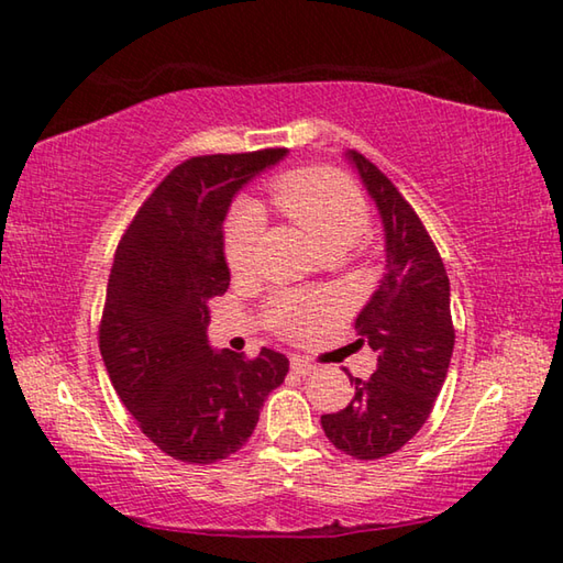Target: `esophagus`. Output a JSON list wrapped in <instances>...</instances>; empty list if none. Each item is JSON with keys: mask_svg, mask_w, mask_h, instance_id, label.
<instances>
[{"mask_svg": "<svg viewBox=\"0 0 563 563\" xmlns=\"http://www.w3.org/2000/svg\"><path fill=\"white\" fill-rule=\"evenodd\" d=\"M290 367H292V373L300 375V377H308V375L318 373V365H312V362L305 360V357H292Z\"/></svg>", "mask_w": 563, "mask_h": 563, "instance_id": "1", "label": "esophagus"}]
</instances>
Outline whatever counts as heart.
I'll return each mask as SVG.
<instances>
[{
    "mask_svg": "<svg viewBox=\"0 0 563 563\" xmlns=\"http://www.w3.org/2000/svg\"><path fill=\"white\" fill-rule=\"evenodd\" d=\"M271 201L295 225H300L322 253H340L360 241L367 231L369 213L357 186L330 168L285 170L271 184ZM261 235V213L251 203L233 208L223 228V258L228 271L243 275L255 261V243ZM325 298L302 292L275 295L268 318L275 330L288 338H302L328 316Z\"/></svg>",
    "mask_w": 563,
    "mask_h": 563,
    "instance_id": "heart-1",
    "label": "heart"
}]
</instances>
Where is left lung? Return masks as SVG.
<instances>
[{
  "instance_id": "1",
  "label": "left lung",
  "mask_w": 563,
  "mask_h": 563,
  "mask_svg": "<svg viewBox=\"0 0 563 563\" xmlns=\"http://www.w3.org/2000/svg\"><path fill=\"white\" fill-rule=\"evenodd\" d=\"M383 218L385 278L355 320L377 355L367 379L350 377L355 397L322 415L328 440L355 460H383L412 440L430 417L454 350L450 278L415 208L360 151H347Z\"/></svg>"
}]
</instances>
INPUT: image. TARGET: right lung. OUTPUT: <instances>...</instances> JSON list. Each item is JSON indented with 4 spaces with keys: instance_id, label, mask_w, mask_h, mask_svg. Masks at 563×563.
<instances>
[{
    "instance_id": "add662e5",
    "label": "right lung",
    "mask_w": 563,
    "mask_h": 563,
    "mask_svg": "<svg viewBox=\"0 0 563 563\" xmlns=\"http://www.w3.org/2000/svg\"><path fill=\"white\" fill-rule=\"evenodd\" d=\"M288 154L196 156L161 180L113 255L99 350L121 402L161 452L213 464L241 450L290 362L208 345V300L223 295V221L233 196Z\"/></svg>"
}]
</instances>
